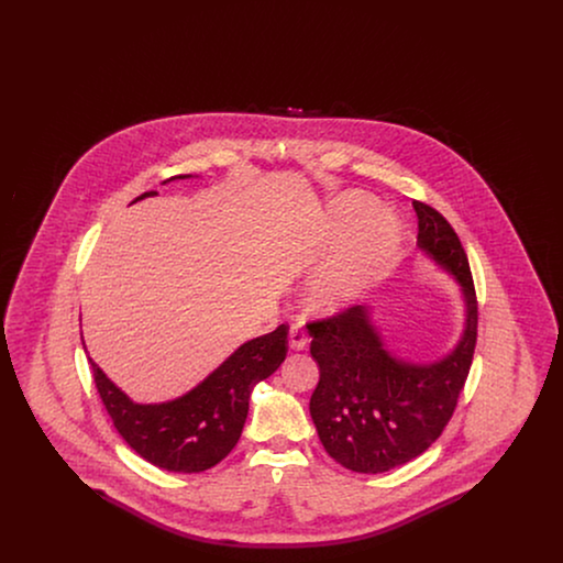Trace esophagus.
I'll list each match as a JSON object with an SVG mask.
<instances>
[{"label": "esophagus", "mask_w": 563, "mask_h": 563, "mask_svg": "<svg viewBox=\"0 0 563 563\" xmlns=\"http://www.w3.org/2000/svg\"><path fill=\"white\" fill-rule=\"evenodd\" d=\"M289 344L294 350H303L308 346V333L301 322H294L289 329Z\"/></svg>", "instance_id": "esophagus-1"}]
</instances>
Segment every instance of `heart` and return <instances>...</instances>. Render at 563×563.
Listing matches in <instances>:
<instances>
[{"label":"heart","mask_w":563,"mask_h":563,"mask_svg":"<svg viewBox=\"0 0 563 563\" xmlns=\"http://www.w3.org/2000/svg\"><path fill=\"white\" fill-rule=\"evenodd\" d=\"M401 221L393 211L379 209L367 194H344L335 200L319 230V249L335 251L308 287V303L317 312H338L388 268L401 244Z\"/></svg>","instance_id":"1"}]
</instances>
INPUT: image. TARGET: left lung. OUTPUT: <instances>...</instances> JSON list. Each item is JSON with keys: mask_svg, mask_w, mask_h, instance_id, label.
Wrapping results in <instances>:
<instances>
[{"mask_svg": "<svg viewBox=\"0 0 563 563\" xmlns=\"http://www.w3.org/2000/svg\"><path fill=\"white\" fill-rule=\"evenodd\" d=\"M418 246L448 269L466 301L462 340L448 356L413 365L384 349L369 312L352 306L308 322L321 377L310 416L322 448L354 473H386L427 452L454 416L477 344V294L464 246L450 221L413 200Z\"/></svg>", "mask_w": 563, "mask_h": 563, "instance_id": "8db88e82", "label": "left lung"}]
</instances>
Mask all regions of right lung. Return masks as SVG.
<instances>
[{"instance_id": "add662e5", "label": "right lung", "mask_w": 563, "mask_h": 563, "mask_svg": "<svg viewBox=\"0 0 563 563\" xmlns=\"http://www.w3.org/2000/svg\"><path fill=\"white\" fill-rule=\"evenodd\" d=\"M145 196H156V191H145L133 202ZM287 335L289 327L280 324L242 344L188 395L161 405L131 401L92 361L90 365L113 427L136 454L170 473H202L239 443L249 395L285 361Z\"/></svg>"}]
</instances>
